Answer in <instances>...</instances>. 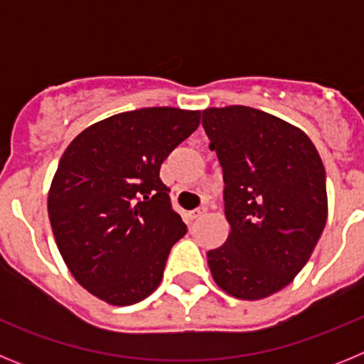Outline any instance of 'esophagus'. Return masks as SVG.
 Here are the masks:
<instances>
[{"instance_id":"esophagus-1","label":"esophagus","mask_w":364,"mask_h":364,"mask_svg":"<svg viewBox=\"0 0 364 364\" xmlns=\"http://www.w3.org/2000/svg\"><path fill=\"white\" fill-rule=\"evenodd\" d=\"M205 208H200V210H195V211H189V215L188 217L191 218V220H197V218H200V217H204L205 215Z\"/></svg>"}]
</instances>
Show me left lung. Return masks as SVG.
<instances>
[{
	"mask_svg": "<svg viewBox=\"0 0 364 364\" xmlns=\"http://www.w3.org/2000/svg\"><path fill=\"white\" fill-rule=\"evenodd\" d=\"M202 125L224 173L230 222L208 266L228 295L260 301L297 277L326 226L323 160L304 131L259 109H204Z\"/></svg>",
	"mask_w": 364,
	"mask_h": 364,
	"instance_id": "8db88e82",
	"label": "left lung"
}]
</instances>
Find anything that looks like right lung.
<instances>
[{
	"label": "right lung",
	"mask_w": 364,
	"mask_h": 364,
	"mask_svg": "<svg viewBox=\"0 0 364 364\" xmlns=\"http://www.w3.org/2000/svg\"><path fill=\"white\" fill-rule=\"evenodd\" d=\"M200 111L146 107L104 118L63 151L47 197L54 240L73 277L112 306L149 297L186 224L160 166L197 129Z\"/></svg>",
	"instance_id": "obj_1"
}]
</instances>
